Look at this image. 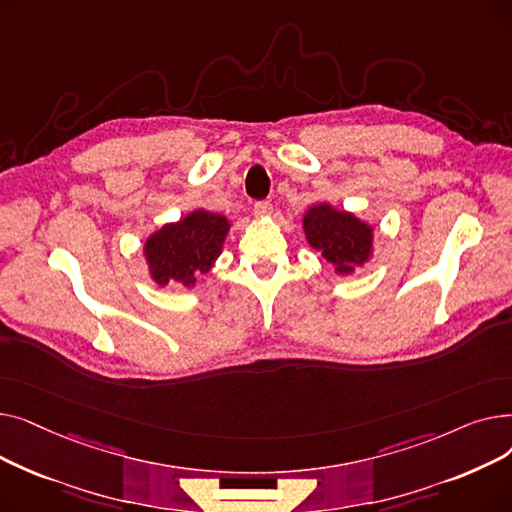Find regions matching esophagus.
Returning <instances> with one entry per match:
<instances>
[{
    "instance_id": "obj_1",
    "label": "esophagus",
    "mask_w": 512,
    "mask_h": 512,
    "mask_svg": "<svg viewBox=\"0 0 512 512\" xmlns=\"http://www.w3.org/2000/svg\"><path fill=\"white\" fill-rule=\"evenodd\" d=\"M253 213L257 215V218H267V215L272 213V203L267 201H257L255 207H253Z\"/></svg>"
}]
</instances>
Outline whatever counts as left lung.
Returning <instances> with one entry per match:
<instances>
[{
	"label": "left lung",
	"instance_id": "1",
	"mask_svg": "<svg viewBox=\"0 0 512 512\" xmlns=\"http://www.w3.org/2000/svg\"><path fill=\"white\" fill-rule=\"evenodd\" d=\"M303 232L307 245L324 257L338 276H351L373 257L375 226L357 213L315 203L303 213Z\"/></svg>",
	"mask_w": 512,
	"mask_h": 512
}]
</instances>
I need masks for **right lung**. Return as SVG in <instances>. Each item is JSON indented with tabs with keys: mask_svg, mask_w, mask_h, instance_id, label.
<instances>
[{
	"mask_svg": "<svg viewBox=\"0 0 512 512\" xmlns=\"http://www.w3.org/2000/svg\"><path fill=\"white\" fill-rule=\"evenodd\" d=\"M232 220L222 213L193 209L178 222H168L143 242L149 278L157 286L195 288L224 251Z\"/></svg>",
	"mask_w": 512,
	"mask_h": 512,
	"instance_id": "obj_1",
	"label": "right lung"
}]
</instances>
